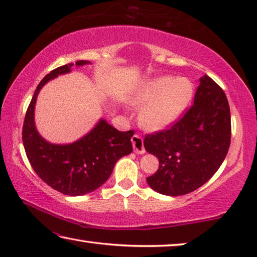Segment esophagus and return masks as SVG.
I'll return each instance as SVG.
<instances>
[{"label":"esophagus","mask_w":257,"mask_h":257,"mask_svg":"<svg viewBox=\"0 0 257 257\" xmlns=\"http://www.w3.org/2000/svg\"><path fill=\"white\" fill-rule=\"evenodd\" d=\"M134 151L136 152L137 154H144L145 153V147H144V142H143V138L139 136V135H134L132 137Z\"/></svg>","instance_id":"1"}]
</instances>
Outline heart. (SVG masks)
Listing matches in <instances>:
<instances>
[{
    "mask_svg": "<svg viewBox=\"0 0 257 257\" xmlns=\"http://www.w3.org/2000/svg\"><path fill=\"white\" fill-rule=\"evenodd\" d=\"M195 87L188 78L164 76L145 82L133 96L134 105L141 107L139 121L149 130L171 125L189 106Z\"/></svg>",
    "mask_w": 257,
    "mask_h": 257,
    "instance_id": "1",
    "label": "heart"
}]
</instances>
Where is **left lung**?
<instances>
[{
  "mask_svg": "<svg viewBox=\"0 0 257 257\" xmlns=\"http://www.w3.org/2000/svg\"><path fill=\"white\" fill-rule=\"evenodd\" d=\"M231 118L223 89L201 78L194 104L170 127L145 136L144 146L159 159V170L147 177L152 189L180 196L203 186L227 156Z\"/></svg>",
  "mask_w": 257,
  "mask_h": 257,
  "instance_id": "obj_1",
  "label": "left lung"
}]
</instances>
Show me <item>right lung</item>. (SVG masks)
Segmentation results:
<instances>
[{
    "mask_svg": "<svg viewBox=\"0 0 257 257\" xmlns=\"http://www.w3.org/2000/svg\"><path fill=\"white\" fill-rule=\"evenodd\" d=\"M87 63L80 60L76 66ZM72 66L69 63L54 69L38 84L25 115L23 142L30 165L45 184L63 195L79 196L101 187L111 176L116 161L132 153L134 130L119 132L101 120L92 132L72 144H50L40 136L34 122L37 95L47 81L69 72Z\"/></svg>",
    "mask_w": 257,
    "mask_h": 257,
    "instance_id": "right-lung-1",
    "label": "right lung"
}]
</instances>
